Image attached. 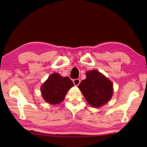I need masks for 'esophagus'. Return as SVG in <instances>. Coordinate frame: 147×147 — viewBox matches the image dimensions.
Masks as SVG:
<instances>
[{
    "mask_svg": "<svg viewBox=\"0 0 147 147\" xmlns=\"http://www.w3.org/2000/svg\"><path fill=\"white\" fill-rule=\"evenodd\" d=\"M73 82L74 83V84L75 86H78V84L80 83V80L78 79V78H77V79H74L73 80Z\"/></svg>",
    "mask_w": 147,
    "mask_h": 147,
    "instance_id": "1",
    "label": "esophagus"
}]
</instances>
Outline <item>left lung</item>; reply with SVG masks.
Here are the masks:
<instances>
[{
  "mask_svg": "<svg viewBox=\"0 0 147 147\" xmlns=\"http://www.w3.org/2000/svg\"><path fill=\"white\" fill-rule=\"evenodd\" d=\"M78 88L88 103L94 107H99L108 102L113 95V84L99 71L90 70L86 78Z\"/></svg>",
  "mask_w": 147,
  "mask_h": 147,
  "instance_id": "obj_1",
  "label": "left lung"
}]
</instances>
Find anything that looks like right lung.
I'll return each instance as SVG.
<instances>
[{"instance_id": "obj_1", "label": "right lung", "mask_w": 147, "mask_h": 147, "mask_svg": "<svg viewBox=\"0 0 147 147\" xmlns=\"http://www.w3.org/2000/svg\"><path fill=\"white\" fill-rule=\"evenodd\" d=\"M74 85L69 77H62L58 74L54 73L42 85V94L47 102L57 104L64 99L67 92Z\"/></svg>"}]
</instances>
